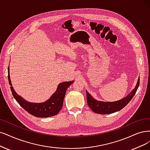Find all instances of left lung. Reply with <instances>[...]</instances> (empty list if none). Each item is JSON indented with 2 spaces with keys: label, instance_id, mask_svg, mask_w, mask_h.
<instances>
[{
  "label": "left lung",
  "instance_id": "1",
  "mask_svg": "<svg viewBox=\"0 0 150 150\" xmlns=\"http://www.w3.org/2000/svg\"><path fill=\"white\" fill-rule=\"evenodd\" d=\"M139 84L140 77L138 78L135 88L129 94L128 96L119 101L114 102H103L97 101L91 96L89 93L86 91L88 105L93 111L97 114H109L119 111V110L123 109L130 101L136 93L138 88L139 86Z\"/></svg>",
  "mask_w": 150,
  "mask_h": 150
}]
</instances>
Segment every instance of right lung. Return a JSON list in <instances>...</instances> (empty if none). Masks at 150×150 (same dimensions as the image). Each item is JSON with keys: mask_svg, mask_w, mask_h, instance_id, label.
<instances>
[{"mask_svg": "<svg viewBox=\"0 0 150 150\" xmlns=\"http://www.w3.org/2000/svg\"><path fill=\"white\" fill-rule=\"evenodd\" d=\"M8 78L10 89L15 100L25 110L37 117H49L57 114L62 109L65 93L67 88L74 81L61 83L49 100L42 103H33L26 101L15 91L11 83L9 68H8Z\"/></svg>", "mask_w": 150, "mask_h": 150, "instance_id": "1", "label": "right lung"}]
</instances>
